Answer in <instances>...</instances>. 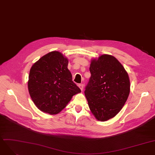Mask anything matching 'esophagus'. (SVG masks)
I'll list each match as a JSON object with an SVG mask.
<instances>
[{
  "mask_svg": "<svg viewBox=\"0 0 155 155\" xmlns=\"http://www.w3.org/2000/svg\"><path fill=\"white\" fill-rule=\"evenodd\" d=\"M78 86H79V87L80 88V90H81V91H83V90L84 85H83V84H79V85H78Z\"/></svg>",
  "mask_w": 155,
  "mask_h": 155,
  "instance_id": "esophagus-1",
  "label": "esophagus"
}]
</instances>
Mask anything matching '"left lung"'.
Returning <instances> with one entry per match:
<instances>
[{"mask_svg":"<svg viewBox=\"0 0 155 155\" xmlns=\"http://www.w3.org/2000/svg\"><path fill=\"white\" fill-rule=\"evenodd\" d=\"M90 71L84 91L88 105L96 119L107 121L120 111L127 100L128 74L115 57L107 54L91 60Z\"/></svg>","mask_w":155,"mask_h":155,"instance_id":"1","label":"left lung"}]
</instances>
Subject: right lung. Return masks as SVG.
Here are the masks:
<instances>
[{"mask_svg":"<svg viewBox=\"0 0 155 155\" xmlns=\"http://www.w3.org/2000/svg\"><path fill=\"white\" fill-rule=\"evenodd\" d=\"M68 59L54 51L41 57L29 71L28 87L35 105L41 111L57 114L81 90L72 81Z\"/></svg>","mask_w":155,"mask_h":155,"instance_id":"1","label":"right lung"}]
</instances>
